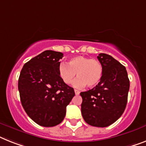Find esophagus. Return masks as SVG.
<instances>
[{"instance_id":"esophagus-1","label":"esophagus","mask_w":146,"mask_h":146,"mask_svg":"<svg viewBox=\"0 0 146 146\" xmlns=\"http://www.w3.org/2000/svg\"><path fill=\"white\" fill-rule=\"evenodd\" d=\"M74 92H75V95H77V96L80 94V92H79V91H78V90H74Z\"/></svg>"}]
</instances>
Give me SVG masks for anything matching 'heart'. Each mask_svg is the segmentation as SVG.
Listing matches in <instances>:
<instances>
[{"mask_svg": "<svg viewBox=\"0 0 146 146\" xmlns=\"http://www.w3.org/2000/svg\"><path fill=\"white\" fill-rule=\"evenodd\" d=\"M59 74L66 84H72L77 74L78 78L74 81L73 86L78 89L86 85L94 87L102 80L103 67L96 59L78 56L70 59L68 64L61 63L59 66Z\"/></svg>", "mask_w": 146, "mask_h": 146, "instance_id": "1", "label": "heart"}]
</instances>
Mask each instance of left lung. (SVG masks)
Instances as JSON below:
<instances>
[{"mask_svg": "<svg viewBox=\"0 0 146 146\" xmlns=\"http://www.w3.org/2000/svg\"><path fill=\"white\" fill-rule=\"evenodd\" d=\"M98 59L103 67V75L96 87L80 92L81 113L86 123L104 127L114 123L125 111L130 81L125 66L106 54Z\"/></svg>", "mask_w": 146, "mask_h": 146, "instance_id": "8db88e82", "label": "left lung"}]
</instances>
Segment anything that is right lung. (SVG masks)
<instances>
[{"label": "right lung", "instance_id": "1", "mask_svg": "<svg viewBox=\"0 0 146 146\" xmlns=\"http://www.w3.org/2000/svg\"><path fill=\"white\" fill-rule=\"evenodd\" d=\"M62 56L61 52L44 50L26 62L19 76L22 107L33 121L43 127L61 123L66 107L75 95L59 74Z\"/></svg>", "mask_w": 146, "mask_h": 146}]
</instances>
